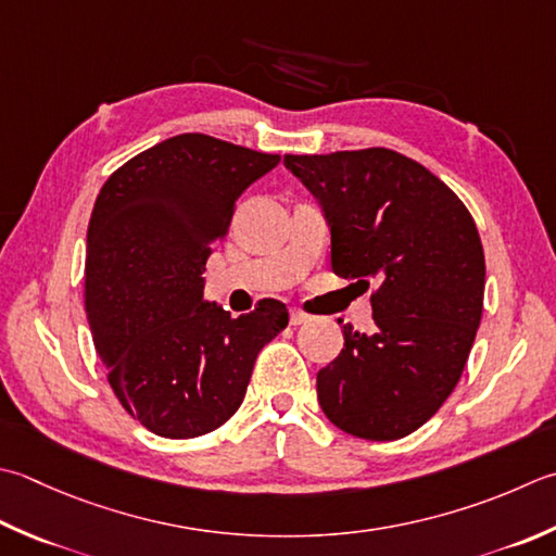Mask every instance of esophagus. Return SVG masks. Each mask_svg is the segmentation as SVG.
<instances>
[{"label": "esophagus", "mask_w": 556, "mask_h": 556, "mask_svg": "<svg viewBox=\"0 0 556 556\" xmlns=\"http://www.w3.org/2000/svg\"><path fill=\"white\" fill-rule=\"evenodd\" d=\"M308 320H311L308 313H303V311H299V308H291V311H289V323L293 325V328H296V325L308 323Z\"/></svg>", "instance_id": "obj_1"}]
</instances>
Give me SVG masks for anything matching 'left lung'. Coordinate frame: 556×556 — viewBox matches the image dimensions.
<instances>
[{"mask_svg": "<svg viewBox=\"0 0 556 556\" xmlns=\"http://www.w3.org/2000/svg\"><path fill=\"white\" fill-rule=\"evenodd\" d=\"M285 166L323 206L334 275L376 285V328L342 325L344 350L318 371L325 417L358 439L409 437L458 386L482 320L484 250L472 214L393 149L287 154Z\"/></svg>", "mask_w": 556, "mask_h": 556, "instance_id": "left-lung-1", "label": "left lung"}]
</instances>
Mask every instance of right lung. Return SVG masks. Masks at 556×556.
<instances>
[{
    "mask_svg": "<svg viewBox=\"0 0 556 556\" xmlns=\"http://www.w3.org/2000/svg\"><path fill=\"white\" fill-rule=\"evenodd\" d=\"M279 163L210 135H178L119 166L86 233V320L108 383L163 439L219 429L245 397L255 358L289 325L277 299L231 318L202 299V271L236 200Z\"/></svg>",
    "mask_w": 556,
    "mask_h": 556,
    "instance_id": "right-lung-1",
    "label": "right lung"
}]
</instances>
